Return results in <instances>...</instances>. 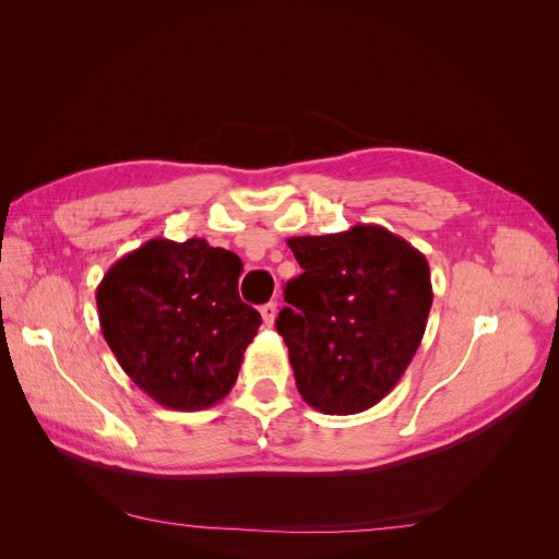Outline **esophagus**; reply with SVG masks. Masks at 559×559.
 I'll return each instance as SVG.
<instances>
[{
	"instance_id": "34e87169",
	"label": "esophagus",
	"mask_w": 559,
	"mask_h": 559,
	"mask_svg": "<svg viewBox=\"0 0 559 559\" xmlns=\"http://www.w3.org/2000/svg\"><path fill=\"white\" fill-rule=\"evenodd\" d=\"M261 317L267 326H273L275 317H277V302H265V306L261 308Z\"/></svg>"
}]
</instances>
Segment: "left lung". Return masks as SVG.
I'll return each instance as SVG.
<instances>
[{
    "label": "left lung",
    "mask_w": 559,
    "mask_h": 559,
    "mask_svg": "<svg viewBox=\"0 0 559 559\" xmlns=\"http://www.w3.org/2000/svg\"><path fill=\"white\" fill-rule=\"evenodd\" d=\"M286 245L302 273L286 284L277 331L302 401L324 415L373 408L427 329L433 292L425 253L376 224Z\"/></svg>",
    "instance_id": "left-lung-1"
}]
</instances>
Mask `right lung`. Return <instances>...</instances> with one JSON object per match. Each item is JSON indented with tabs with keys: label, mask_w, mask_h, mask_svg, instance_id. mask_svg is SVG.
I'll return each instance as SVG.
<instances>
[{
	"label": "right lung",
	"mask_w": 559,
	"mask_h": 559,
	"mask_svg": "<svg viewBox=\"0 0 559 559\" xmlns=\"http://www.w3.org/2000/svg\"><path fill=\"white\" fill-rule=\"evenodd\" d=\"M238 253L207 240H148L97 286L99 329L128 378L173 411H205L238 380L261 314L238 294Z\"/></svg>",
	"instance_id": "add662e5"
}]
</instances>
